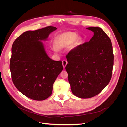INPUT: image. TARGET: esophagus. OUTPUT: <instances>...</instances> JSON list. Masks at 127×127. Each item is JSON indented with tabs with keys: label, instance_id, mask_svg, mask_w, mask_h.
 <instances>
[{
	"label": "esophagus",
	"instance_id": "esophagus-1",
	"mask_svg": "<svg viewBox=\"0 0 127 127\" xmlns=\"http://www.w3.org/2000/svg\"><path fill=\"white\" fill-rule=\"evenodd\" d=\"M67 64H68V62H67V61L66 60L64 59V60H63V61H62V64H63V67H64V68L66 67V66H67Z\"/></svg>",
	"mask_w": 127,
	"mask_h": 127
}]
</instances>
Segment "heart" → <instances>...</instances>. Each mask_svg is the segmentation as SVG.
<instances>
[{
	"instance_id": "obj_1",
	"label": "heart",
	"mask_w": 127,
	"mask_h": 127,
	"mask_svg": "<svg viewBox=\"0 0 127 127\" xmlns=\"http://www.w3.org/2000/svg\"><path fill=\"white\" fill-rule=\"evenodd\" d=\"M77 38V35L74 32L65 33L58 37L56 41V44L59 48H65L74 43ZM53 49L55 51L58 50L56 46H53Z\"/></svg>"
}]
</instances>
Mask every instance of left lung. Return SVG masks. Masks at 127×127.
<instances>
[{
    "mask_svg": "<svg viewBox=\"0 0 127 127\" xmlns=\"http://www.w3.org/2000/svg\"><path fill=\"white\" fill-rule=\"evenodd\" d=\"M94 35L88 42L77 46L66 55L72 93L88 98L97 95L112 77L114 56L111 40L98 27H90Z\"/></svg>",
    "mask_w": 127,
    "mask_h": 127,
    "instance_id": "left-lung-1",
    "label": "left lung"
}]
</instances>
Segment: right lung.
<instances>
[{
  "instance_id": "add662e5",
  "label": "right lung",
  "mask_w": 127,
  "mask_h": 127,
  "mask_svg": "<svg viewBox=\"0 0 127 127\" xmlns=\"http://www.w3.org/2000/svg\"><path fill=\"white\" fill-rule=\"evenodd\" d=\"M57 29L49 26L24 32L11 48L10 70L13 82L25 96L43 101L52 94L53 84L63 69L62 61L48 56L42 42Z\"/></svg>"
}]
</instances>
